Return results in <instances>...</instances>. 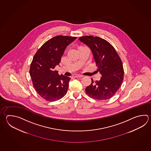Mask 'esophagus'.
I'll return each mask as SVG.
<instances>
[{
	"label": "esophagus",
	"mask_w": 151,
	"mask_h": 151,
	"mask_svg": "<svg viewBox=\"0 0 151 151\" xmlns=\"http://www.w3.org/2000/svg\"><path fill=\"white\" fill-rule=\"evenodd\" d=\"M73 76L75 77H82L83 76V75H80V74H74Z\"/></svg>",
	"instance_id": "obj_1"
}]
</instances>
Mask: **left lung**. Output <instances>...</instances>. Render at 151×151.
I'll list each match as a JSON object with an SVG mask.
<instances>
[{
  "mask_svg": "<svg viewBox=\"0 0 151 151\" xmlns=\"http://www.w3.org/2000/svg\"><path fill=\"white\" fill-rule=\"evenodd\" d=\"M78 39L91 50L97 71L102 75L99 81L91 80V84L86 89V93L98 100L110 99L123 81V66L120 57L114 47L101 37L90 35Z\"/></svg>",
  "mask_w": 151,
  "mask_h": 151,
  "instance_id": "obj_1",
  "label": "left lung"
}]
</instances>
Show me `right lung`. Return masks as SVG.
I'll return each mask as SVG.
<instances>
[{
	"label": "right lung",
	"mask_w": 151,
	"mask_h": 151,
	"mask_svg": "<svg viewBox=\"0 0 151 151\" xmlns=\"http://www.w3.org/2000/svg\"><path fill=\"white\" fill-rule=\"evenodd\" d=\"M76 37L59 35L47 41L34 56L29 74L37 93L48 101L62 99L68 91L70 78L60 75L54 69L61 62L65 49Z\"/></svg>",
	"instance_id": "add662e5"
}]
</instances>
